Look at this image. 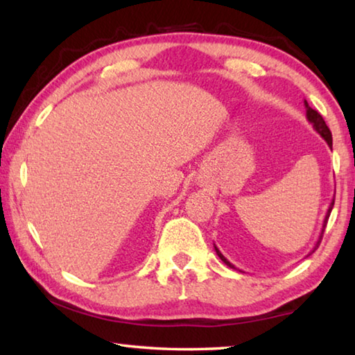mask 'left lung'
I'll return each mask as SVG.
<instances>
[{"mask_svg":"<svg viewBox=\"0 0 355 355\" xmlns=\"http://www.w3.org/2000/svg\"><path fill=\"white\" fill-rule=\"evenodd\" d=\"M304 105H305V111H307V120L309 122L313 125V128H315V131L316 133H320L321 135V137L324 141L327 142V146L332 148V133H330V130H329V127L326 125V122H324V119L321 117V114L318 112V111H315V110H311V107L309 106V103H307V100H304ZM334 203H335V197L332 199V202H330V205H329V209H327V213H326V218H324V222H322V228H321V233H320V238H318V241H316V244H315V248L310 250V254L309 255H311L313 254V252L320 248V243H321V239H322V233H324V230H326V225H327V220H329V216H330V211H332V208H334ZM214 250H216V254L219 255V258L222 261H224L228 268H235L233 266V264L227 260V258L220 254V250L216 248L214 245ZM307 255V257H309ZM236 269V268H235Z\"/></svg>","mask_w":355,"mask_h":355,"instance_id":"obj_1","label":"left lung"}]
</instances>
